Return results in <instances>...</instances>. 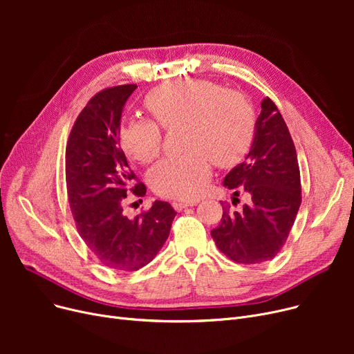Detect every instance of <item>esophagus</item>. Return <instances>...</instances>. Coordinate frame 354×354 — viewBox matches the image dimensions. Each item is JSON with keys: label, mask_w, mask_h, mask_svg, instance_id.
Listing matches in <instances>:
<instances>
[{"label": "esophagus", "mask_w": 354, "mask_h": 354, "mask_svg": "<svg viewBox=\"0 0 354 354\" xmlns=\"http://www.w3.org/2000/svg\"><path fill=\"white\" fill-rule=\"evenodd\" d=\"M196 203H198L196 201H174L172 202V207L175 208V211H182L183 208L196 205Z\"/></svg>", "instance_id": "1"}]
</instances>
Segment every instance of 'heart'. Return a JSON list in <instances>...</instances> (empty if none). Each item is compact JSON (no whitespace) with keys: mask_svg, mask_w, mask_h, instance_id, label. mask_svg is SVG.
<instances>
[{"mask_svg":"<svg viewBox=\"0 0 354 354\" xmlns=\"http://www.w3.org/2000/svg\"><path fill=\"white\" fill-rule=\"evenodd\" d=\"M151 119H130L119 139L127 156L147 163L162 146V130L180 129L185 152L159 160L149 172L152 189L166 198L194 199L205 189L211 159L216 166L236 163L252 140L255 119L251 104L236 91L201 79L165 83L147 93Z\"/></svg>","mask_w":354,"mask_h":354,"instance_id":"heart-1","label":"heart"}]
</instances>
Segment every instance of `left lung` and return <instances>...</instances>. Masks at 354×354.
Instances as JSON below:
<instances>
[{
  "mask_svg": "<svg viewBox=\"0 0 354 354\" xmlns=\"http://www.w3.org/2000/svg\"><path fill=\"white\" fill-rule=\"evenodd\" d=\"M234 195L250 196L241 211L222 202L221 224L211 231L218 250L236 264H261L281 251L301 205L300 167L280 110L261 102L255 136L245 160L225 176ZM234 198L232 203L236 205Z\"/></svg>",
  "mask_w": 354,
  "mask_h": 354,
  "instance_id": "1",
  "label": "left lung"
}]
</instances>
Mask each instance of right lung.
I'll list each match as a JSON object with an SVG mask.
<instances>
[{
  "mask_svg": "<svg viewBox=\"0 0 354 354\" xmlns=\"http://www.w3.org/2000/svg\"><path fill=\"white\" fill-rule=\"evenodd\" d=\"M136 84L107 87L93 96L74 122L66 146V185L77 232L99 261L138 271L155 258L169 236L175 209L155 201L133 219L123 214L129 192L146 187L130 171L119 143L122 110Z\"/></svg>",
  "mask_w": 354,
  "mask_h": 354,
  "instance_id": "1",
  "label": "right lung"
}]
</instances>
